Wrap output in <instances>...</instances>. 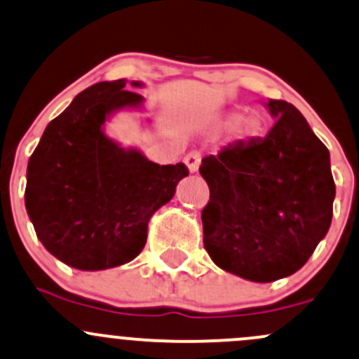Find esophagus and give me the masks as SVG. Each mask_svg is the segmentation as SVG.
<instances>
[{
  "mask_svg": "<svg viewBox=\"0 0 359 359\" xmlns=\"http://www.w3.org/2000/svg\"><path fill=\"white\" fill-rule=\"evenodd\" d=\"M199 161H201V158H199V153H189L186 158H184V163H186V167L191 173L198 172Z\"/></svg>",
  "mask_w": 359,
  "mask_h": 359,
  "instance_id": "obj_1",
  "label": "esophagus"
}]
</instances>
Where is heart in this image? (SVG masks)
Listing matches in <instances>:
<instances>
[{
  "label": "heart",
  "instance_id": "1",
  "mask_svg": "<svg viewBox=\"0 0 359 359\" xmlns=\"http://www.w3.org/2000/svg\"><path fill=\"white\" fill-rule=\"evenodd\" d=\"M236 123L233 126V135H236L237 141H251V139H256L262 135V122L256 116H248V118L241 120L239 113H230V115L225 116L220 122V127H230Z\"/></svg>",
  "mask_w": 359,
  "mask_h": 359
}]
</instances>
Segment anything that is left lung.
Returning a JSON list of instances; mask_svg holds the SVG:
<instances>
[{
	"label": "left lung",
	"mask_w": 359,
	"mask_h": 359,
	"mask_svg": "<svg viewBox=\"0 0 359 359\" xmlns=\"http://www.w3.org/2000/svg\"><path fill=\"white\" fill-rule=\"evenodd\" d=\"M275 118L265 137L229 144L203 160L210 187L203 243L217 266L251 282L303 269L332 222L330 153L296 107L263 101Z\"/></svg>",
	"instance_id": "8db88e82"
}]
</instances>
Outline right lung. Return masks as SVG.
Instances as JSON below:
<instances>
[{
    "instance_id": "right-lung-1",
    "label": "right lung",
    "mask_w": 359,
    "mask_h": 359,
    "mask_svg": "<svg viewBox=\"0 0 359 359\" xmlns=\"http://www.w3.org/2000/svg\"><path fill=\"white\" fill-rule=\"evenodd\" d=\"M141 81L97 82L48 123L27 165L25 208L37 239L72 269L97 271L132 262L148 222L189 175L186 165H158L107 134L120 111H142ZM148 123H151L149 118Z\"/></svg>"
}]
</instances>
